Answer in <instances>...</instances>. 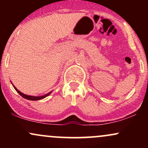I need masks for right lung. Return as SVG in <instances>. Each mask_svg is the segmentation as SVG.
Here are the masks:
<instances>
[{
    "label": "right lung",
    "mask_w": 148,
    "mask_h": 148,
    "mask_svg": "<svg viewBox=\"0 0 148 148\" xmlns=\"http://www.w3.org/2000/svg\"><path fill=\"white\" fill-rule=\"evenodd\" d=\"M13 87L14 88V89L16 90V91L18 93V94L20 95H21V97H23V98H25V99H28V100H39V99H43V98L49 96V95H50L51 93V92H50L47 93V95H43V96H40V97L30 96V95H25V94H23V93L21 92H20L19 90H18L16 89V88L14 87V86H13Z\"/></svg>",
    "instance_id": "obj_1"
}]
</instances>
